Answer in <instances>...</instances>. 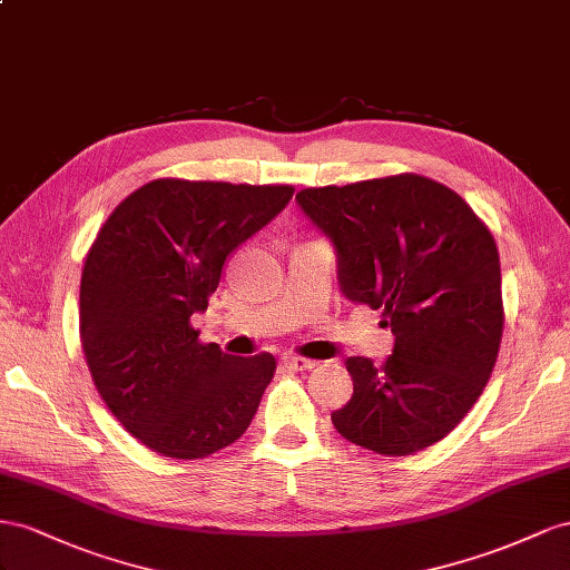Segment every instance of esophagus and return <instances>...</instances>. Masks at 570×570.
I'll list each match as a JSON object with an SVG mask.
<instances>
[{
	"instance_id": "obj_1",
	"label": "esophagus",
	"mask_w": 570,
	"mask_h": 570,
	"mask_svg": "<svg viewBox=\"0 0 570 570\" xmlns=\"http://www.w3.org/2000/svg\"><path fill=\"white\" fill-rule=\"evenodd\" d=\"M282 363L291 370H313L317 365L315 361H307V357H298V355H284Z\"/></svg>"
}]
</instances>
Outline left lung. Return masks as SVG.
<instances>
[{
    "label": "left lung",
    "instance_id": "left-lung-1",
    "mask_svg": "<svg viewBox=\"0 0 570 570\" xmlns=\"http://www.w3.org/2000/svg\"><path fill=\"white\" fill-rule=\"evenodd\" d=\"M298 207L332 240L338 286L382 311L394 351L346 357L341 436L382 456L444 439L490 380L503 332L497 243L459 193L417 174L305 188Z\"/></svg>",
    "mask_w": 570,
    "mask_h": 570
}]
</instances>
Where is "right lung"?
I'll return each mask as SVG.
<instances>
[{"mask_svg": "<svg viewBox=\"0 0 570 570\" xmlns=\"http://www.w3.org/2000/svg\"><path fill=\"white\" fill-rule=\"evenodd\" d=\"M291 186L159 178L114 209L86 257L80 341L107 409L169 459H205L248 430L274 355L200 344L226 257L288 205Z\"/></svg>", "mask_w": 570, "mask_h": 570, "instance_id": "obj_1", "label": "right lung"}]
</instances>
